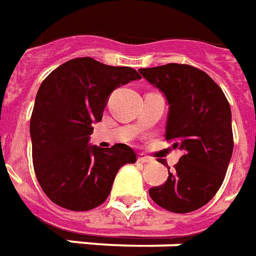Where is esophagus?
<instances>
[{"mask_svg":"<svg viewBox=\"0 0 256 256\" xmlns=\"http://www.w3.org/2000/svg\"><path fill=\"white\" fill-rule=\"evenodd\" d=\"M137 162H141V164H148V162H152V158H150V157H148V156H144V154H140V156H138V158H137Z\"/></svg>","mask_w":256,"mask_h":256,"instance_id":"obj_1","label":"esophagus"}]
</instances>
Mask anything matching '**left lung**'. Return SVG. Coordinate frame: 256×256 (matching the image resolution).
I'll use <instances>...</instances> for the list:
<instances>
[{
  "label": "left lung",
  "mask_w": 256,
  "mask_h": 256,
  "mask_svg": "<svg viewBox=\"0 0 256 256\" xmlns=\"http://www.w3.org/2000/svg\"><path fill=\"white\" fill-rule=\"evenodd\" d=\"M144 78L166 94L170 112L166 138L183 156L168 168V179L149 196L172 213H190L206 205L224 182L234 152L230 107L209 74L191 65L166 64L140 69Z\"/></svg>",
  "instance_id": "8db88e82"
}]
</instances>
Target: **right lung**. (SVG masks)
<instances>
[{
	"label": "right lung",
	"mask_w": 256,
	"mask_h": 256,
	"mask_svg": "<svg viewBox=\"0 0 256 256\" xmlns=\"http://www.w3.org/2000/svg\"><path fill=\"white\" fill-rule=\"evenodd\" d=\"M141 78L128 66H108L90 56L74 58L42 82L30 120L35 175L56 205L73 212L98 208L111 192L119 168L137 154L124 144L103 149L88 144L108 94Z\"/></svg>",
	"instance_id": "1"
}]
</instances>
